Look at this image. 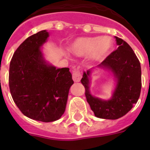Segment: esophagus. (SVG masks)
<instances>
[{"instance_id":"esophagus-1","label":"esophagus","mask_w":150,"mask_h":150,"mask_svg":"<svg viewBox=\"0 0 150 150\" xmlns=\"http://www.w3.org/2000/svg\"><path fill=\"white\" fill-rule=\"evenodd\" d=\"M72 77L73 79H74V81L76 82V83L80 81V79H81L82 78V74L81 72H80V71H79V70H75V71L73 72Z\"/></svg>"}]
</instances>
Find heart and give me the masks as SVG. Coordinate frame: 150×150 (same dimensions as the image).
<instances>
[{
  "label": "heart",
  "instance_id": "obj_1",
  "mask_svg": "<svg viewBox=\"0 0 150 150\" xmlns=\"http://www.w3.org/2000/svg\"><path fill=\"white\" fill-rule=\"evenodd\" d=\"M112 41L108 37L79 38L71 43L70 50L77 56L91 55L95 60L104 58L112 48Z\"/></svg>",
  "mask_w": 150,
  "mask_h": 150
}]
</instances>
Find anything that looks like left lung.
<instances>
[{
	"instance_id": "8db88e82",
	"label": "left lung",
	"mask_w": 150,
	"mask_h": 150,
	"mask_svg": "<svg viewBox=\"0 0 150 150\" xmlns=\"http://www.w3.org/2000/svg\"><path fill=\"white\" fill-rule=\"evenodd\" d=\"M116 38L118 49L111 52L98 67L110 70L117 81L112 98L101 100L89 91L91 70L84 72L81 83L85 95L95 116L100 119L117 120L132 110L138 100L141 90V67L132 47L121 38Z\"/></svg>"
}]
</instances>
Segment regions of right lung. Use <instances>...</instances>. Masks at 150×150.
Returning <instances> with one entry per match:
<instances>
[{
    "label": "right lung",
    "mask_w": 150,
    "mask_h": 150,
    "mask_svg": "<svg viewBox=\"0 0 150 150\" xmlns=\"http://www.w3.org/2000/svg\"><path fill=\"white\" fill-rule=\"evenodd\" d=\"M49 37L46 30L30 36L18 46L10 64L9 86L15 104L27 117L43 122L60 119L74 84L68 67L46 62L40 47Z\"/></svg>",
    "instance_id": "1"
}]
</instances>
